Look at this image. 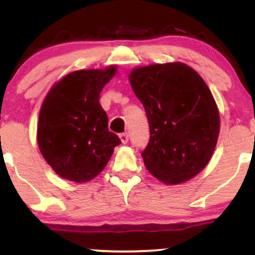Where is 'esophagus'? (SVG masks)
I'll return each instance as SVG.
<instances>
[{"mask_svg":"<svg viewBox=\"0 0 255 255\" xmlns=\"http://www.w3.org/2000/svg\"><path fill=\"white\" fill-rule=\"evenodd\" d=\"M120 138H121V140H122V143H123V144L128 143V139H129V137H128V133H127V132L121 133V134H120Z\"/></svg>","mask_w":255,"mask_h":255,"instance_id":"1","label":"esophagus"}]
</instances>
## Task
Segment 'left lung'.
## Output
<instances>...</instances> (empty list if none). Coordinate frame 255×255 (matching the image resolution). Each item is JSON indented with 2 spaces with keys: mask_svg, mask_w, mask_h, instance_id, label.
<instances>
[{
  "mask_svg": "<svg viewBox=\"0 0 255 255\" xmlns=\"http://www.w3.org/2000/svg\"><path fill=\"white\" fill-rule=\"evenodd\" d=\"M129 82L148 118L142 156L149 173L170 185L197 175L220 133L217 106L201 76L182 63L155 64L134 69Z\"/></svg>",
  "mask_w": 255,
  "mask_h": 255,
  "instance_id": "obj_1",
  "label": "left lung"
}]
</instances>
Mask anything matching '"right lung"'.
Listing matches in <instances>:
<instances>
[{
  "label": "right lung",
  "mask_w": 255,
  "mask_h": 255,
  "mask_svg": "<svg viewBox=\"0 0 255 255\" xmlns=\"http://www.w3.org/2000/svg\"><path fill=\"white\" fill-rule=\"evenodd\" d=\"M116 74L79 70L54 85L45 97L38 122L40 153L58 175L86 182L99 175L120 145L109 130V117L100 105V92Z\"/></svg>",
  "instance_id": "obj_1"
}]
</instances>
